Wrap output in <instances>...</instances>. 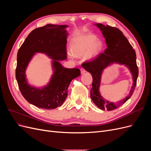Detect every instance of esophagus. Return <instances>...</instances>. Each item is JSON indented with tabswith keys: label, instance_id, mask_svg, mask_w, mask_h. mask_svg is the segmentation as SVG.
I'll list each match as a JSON object with an SVG mask.
<instances>
[{
	"label": "esophagus",
	"instance_id": "1",
	"mask_svg": "<svg viewBox=\"0 0 151 151\" xmlns=\"http://www.w3.org/2000/svg\"><path fill=\"white\" fill-rule=\"evenodd\" d=\"M81 74H83V73H84L86 72V70L84 69V68H81Z\"/></svg>",
	"mask_w": 151,
	"mask_h": 151
}]
</instances>
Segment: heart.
I'll return each instance as SVG.
<instances>
[{
  "label": "heart",
  "instance_id": "obj_1",
  "mask_svg": "<svg viewBox=\"0 0 151 151\" xmlns=\"http://www.w3.org/2000/svg\"><path fill=\"white\" fill-rule=\"evenodd\" d=\"M102 48V43L94 35H87L80 38L73 45L72 52L77 57L86 54V57L91 58L99 53Z\"/></svg>",
  "mask_w": 151,
  "mask_h": 151
}]
</instances>
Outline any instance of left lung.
<instances>
[{
	"instance_id": "8db88e82",
	"label": "left lung",
	"mask_w": 151,
	"mask_h": 151,
	"mask_svg": "<svg viewBox=\"0 0 151 151\" xmlns=\"http://www.w3.org/2000/svg\"><path fill=\"white\" fill-rule=\"evenodd\" d=\"M96 25L102 31L106 40L107 48L103 53H99L94 58L83 62L82 66L90 72L93 77L92 89H91V99L99 109L111 111L124 104L134 92L139 75L136 53L135 50L119 29L108 25L105 26L101 24ZM114 62L124 64L129 67L132 73L134 79L133 86L129 96L116 104L106 101L99 93L102 72L104 68Z\"/></svg>"
}]
</instances>
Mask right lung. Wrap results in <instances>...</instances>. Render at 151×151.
I'll return each instance as SVG.
<instances>
[{"mask_svg": "<svg viewBox=\"0 0 151 151\" xmlns=\"http://www.w3.org/2000/svg\"><path fill=\"white\" fill-rule=\"evenodd\" d=\"M67 25L47 24L32 31L18 50L16 78L27 101L40 108L52 109L60 106L68 94L72 79L81 75L77 68H64L58 60L67 58ZM45 52L54 59V74L49 84L42 90L27 83L25 70L35 52Z\"/></svg>", "mask_w": 151, "mask_h": 151, "instance_id": "add662e5", "label": "right lung"}]
</instances>
